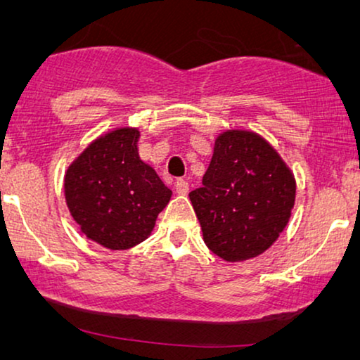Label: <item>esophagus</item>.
<instances>
[{
  "mask_svg": "<svg viewBox=\"0 0 360 360\" xmlns=\"http://www.w3.org/2000/svg\"><path fill=\"white\" fill-rule=\"evenodd\" d=\"M175 190H176V193H179V195H186V193H188L190 186H188V184H186L185 180H176Z\"/></svg>",
  "mask_w": 360,
  "mask_h": 360,
  "instance_id": "obj_1",
  "label": "esophagus"
}]
</instances>
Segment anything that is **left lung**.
<instances>
[{"mask_svg":"<svg viewBox=\"0 0 360 360\" xmlns=\"http://www.w3.org/2000/svg\"><path fill=\"white\" fill-rule=\"evenodd\" d=\"M295 198L292 169L267 139L248 129L216 137L203 186L190 191L205 244L226 262L272 248L292 218Z\"/></svg>","mask_w":360,"mask_h":360,"instance_id":"left-lung-1","label":"left lung"}]
</instances>
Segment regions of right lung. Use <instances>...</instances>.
<instances>
[{
  "instance_id": "right-lung-1",
  "label": "right lung",
  "mask_w": 360,
  "mask_h": 360,
  "mask_svg": "<svg viewBox=\"0 0 360 360\" xmlns=\"http://www.w3.org/2000/svg\"><path fill=\"white\" fill-rule=\"evenodd\" d=\"M139 127L105 132L68 165L63 195L72 218L86 239L110 250L146 240L172 190L139 157Z\"/></svg>"
}]
</instances>
